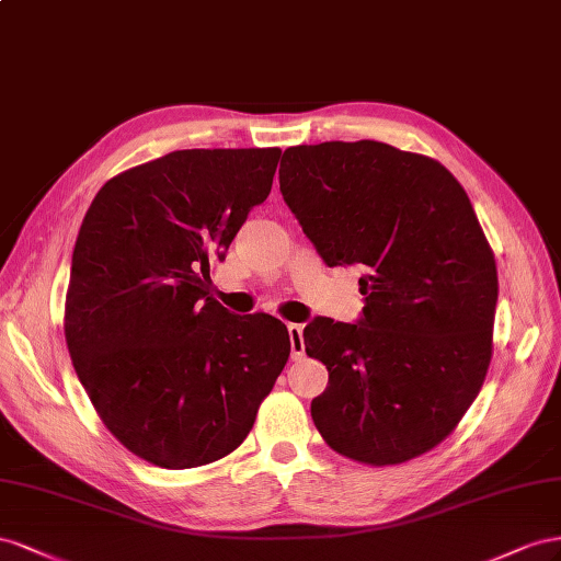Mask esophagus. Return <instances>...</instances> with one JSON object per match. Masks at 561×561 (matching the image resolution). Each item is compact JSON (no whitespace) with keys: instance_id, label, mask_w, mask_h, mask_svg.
<instances>
[{"instance_id":"obj_1","label":"esophagus","mask_w":561,"mask_h":561,"mask_svg":"<svg viewBox=\"0 0 561 561\" xmlns=\"http://www.w3.org/2000/svg\"><path fill=\"white\" fill-rule=\"evenodd\" d=\"M289 339H291V357L300 359L306 355V343H302V327L289 324Z\"/></svg>"}]
</instances>
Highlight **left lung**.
<instances>
[{
	"label": "left lung",
	"instance_id": "obj_1",
	"mask_svg": "<svg viewBox=\"0 0 561 561\" xmlns=\"http://www.w3.org/2000/svg\"><path fill=\"white\" fill-rule=\"evenodd\" d=\"M279 190L329 267L364 270L357 324L302 329L329 371L310 407L319 435L369 466L435 449L482 390L499 300L466 190L435 159L378 140L284 150Z\"/></svg>",
	"mask_w": 561,
	"mask_h": 561
}]
</instances>
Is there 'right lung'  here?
I'll return each mask as SVG.
<instances>
[{
    "instance_id": "add662e5",
    "label": "right lung",
    "mask_w": 561,
    "mask_h": 561,
    "mask_svg": "<svg viewBox=\"0 0 561 561\" xmlns=\"http://www.w3.org/2000/svg\"><path fill=\"white\" fill-rule=\"evenodd\" d=\"M279 148L175 150L110 179L79 228L66 298L75 371L138 458L187 470L234 451L291 341L279 319L209 298Z\"/></svg>"
}]
</instances>
